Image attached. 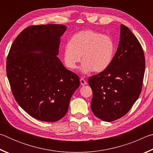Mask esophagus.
<instances>
[{"mask_svg": "<svg viewBox=\"0 0 153 153\" xmlns=\"http://www.w3.org/2000/svg\"><path fill=\"white\" fill-rule=\"evenodd\" d=\"M80 83H81L82 86H84V85L87 84V82H86V80H85L84 78H82V77L81 79H80Z\"/></svg>", "mask_w": 153, "mask_h": 153, "instance_id": "esophagus-1", "label": "esophagus"}]
</instances>
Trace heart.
I'll use <instances>...</instances> for the list:
<instances>
[{
  "instance_id": "1",
  "label": "heart",
  "mask_w": 153,
  "mask_h": 153,
  "mask_svg": "<svg viewBox=\"0 0 153 153\" xmlns=\"http://www.w3.org/2000/svg\"><path fill=\"white\" fill-rule=\"evenodd\" d=\"M115 50V42L109 35L89 30L80 31L72 36L64 47V64L67 68L74 70L82 59L83 73L92 71L100 73L110 66Z\"/></svg>"
}]
</instances>
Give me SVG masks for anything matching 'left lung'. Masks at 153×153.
<instances>
[{"instance_id": "1", "label": "left lung", "mask_w": 153, "mask_h": 153, "mask_svg": "<svg viewBox=\"0 0 153 153\" xmlns=\"http://www.w3.org/2000/svg\"><path fill=\"white\" fill-rule=\"evenodd\" d=\"M145 71L143 49L128 27L120 26L117 50L106 70L90 77L91 109L98 118L113 121L130 110L140 94Z\"/></svg>"}]
</instances>
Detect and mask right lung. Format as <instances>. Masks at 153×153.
<instances>
[{"label": "right lung", "instance_id": "1", "mask_svg": "<svg viewBox=\"0 0 153 153\" xmlns=\"http://www.w3.org/2000/svg\"><path fill=\"white\" fill-rule=\"evenodd\" d=\"M67 27L32 25L15 38L7 59V75L18 104L36 120L55 122L68 110L79 78L67 69L59 54Z\"/></svg>", "mask_w": 153, "mask_h": 153}]
</instances>
